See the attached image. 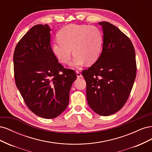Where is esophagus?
I'll list each match as a JSON object with an SVG mask.
<instances>
[{
	"instance_id": "esophagus-1",
	"label": "esophagus",
	"mask_w": 152,
	"mask_h": 152,
	"mask_svg": "<svg viewBox=\"0 0 152 152\" xmlns=\"http://www.w3.org/2000/svg\"><path fill=\"white\" fill-rule=\"evenodd\" d=\"M76 73H77V76L78 78H80L82 77V73L80 71H76Z\"/></svg>"
}]
</instances>
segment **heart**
<instances>
[{
	"instance_id": "1",
	"label": "heart",
	"mask_w": 152,
	"mask_h": 152,
	"mask_svg": "<svg viewBox=\"0 0 152 152\" xmlns=\"http://www.w3.org/2000/svg\"><path fill=\"white\" fill-rule=\"evenodd\" d=\"M58 39L53 42L51 50L58 61L68 65L73 53L72 65L79 68L86 63L93 65L102 53L103 37L97 27L86 25L69 24L59 31Z\"/></svg>"
}]
</instances>
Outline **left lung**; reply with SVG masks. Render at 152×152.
<instances>
[{
  "mask_svg": "<svg viewBox=\"0 0 152 152\" xmlns=\"http://www.w3.org/2000/svg\"><path fill=\"white\" fill-rule=\"evenodd\" d=\"M99 25L103 31L102 53L82 73L89 107L108 116L120 110L129 98L136 76V54L130 39L117 26L106 21Z\"/></svg>",
  "mask_w": 152,
  "mask_h": 152,
  "instance_id": "obj_1",
  "label": "left lung"
}]
</instances>
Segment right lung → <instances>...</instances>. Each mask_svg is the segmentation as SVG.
<instances>
[{
  "instance_id": "right-lung-1",
  "label": "right lung",
  "mask_w": 152,
  "mask_h": 152,
  "mask_svg": "<svg viewBox=\"0 0 152 152\" xmlns=\"http://www.w3.org/2000/svg\"><path fill=\"white\" fill-rule=\"evenodd\" d=\"M50 28L37 25L18 42L13 56L15 83L25 103L36 115L54 118L65 110L77 79L75 72L64 68L54 56Z\"/></svg>"
}]
</instances>
